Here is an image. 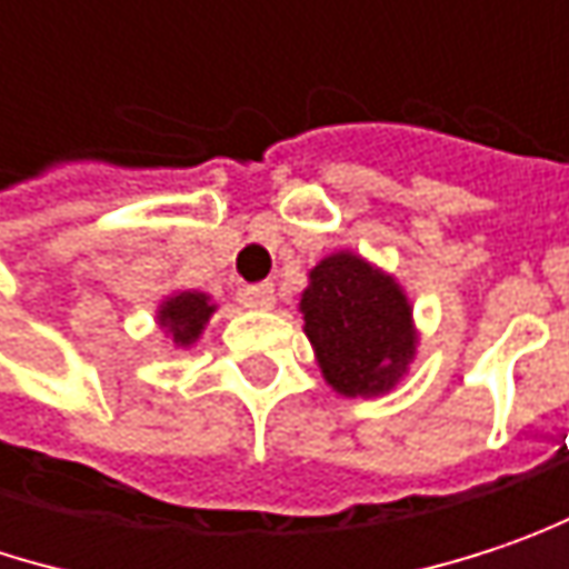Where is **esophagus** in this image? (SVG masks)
<instances>
[{"label":"esophagus","mask_w":569,"mask_h":569,"mask_svg":"<svg viewBox=\"0 0 569 569\" xmlns=\"http://www.w3.org/2000/svg\"><path fill=\"white\" fill-rule=\"evenodd\" d=\"M239 298H242L246 307H262V310H268V307L274 305V288L268 281H262V284H246L239 291Z\"/></svg>","instance_id":"1"}]
</instances>
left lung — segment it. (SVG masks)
<instances>
[{"label": "left lung", "instance_id": "8db88e82", "mask_svg": "<svg viewBox=\"0 0 569 569\" xmlns=\"http://www.w3.org/2000/svg\"><path fill=\"white\" fill-rule=\"evenodd\" d=\"M301 313L323 379L346 398L382 395L415 359L405 291L352 252L327 256L310 271Z\"/></svg>", "mask_w": 569, "mask_h": 569}]
</instances>
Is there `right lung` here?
<instances>
[{
  "label": "right lung",
  "instance_id": "1",
  "mask_svg": "<svg viewBox=\"0 0 569 569\" xmlns=\"http://www.w3.org/2000/svg\"><path fill=\"white\" fill-rule=\"evenodd\" d=\"M213 310H217V307L210 305L207 295H200V291H183V295H174V298H168V301L161 305L158 320H161V327L171 330L174 343L190 346L200 337V330L207 327V320H210Z\"/></svg>",
  "mask_w": 569,
  "mask_h": 569
}]
</instances>
